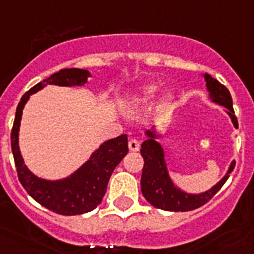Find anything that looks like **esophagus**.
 Wrapping results in <instances>:
<instances>
[{"mask_svg": "<svg viewBox=\"0 0 254 254\" xmlns=\"http://www.w3.org/2000/svg\"><path fill=\"white\" fill-rule=\"evenodd\" d=\"M128 148H129V151H132V152L139 151V142L137 141V139H134V138L129 139V141H128Z\"/></svg>", "mask_w": 254, "mask_h": 254, "instance_id": "obj_1", "label": "esophagus"}]
</instances>
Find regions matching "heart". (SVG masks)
Here are the masks:
<instances>
[{"label": "heart", "mask_w": 254, "mask_h": 254, "mask_svg": "<svg viewBox=\"0 0 254 254\" xmlns=\"http://www.w3.org/2000/svg\"><path fill=\"white\" fill-rule=\"evenodd\" d=\"M159 92V86L156 83H147L144 86L139 87L131 98L132 107H141L151 103L156 98ZM175 95L172 92H166L161 98V107H167L168 105L173 102Z\"/></svg>", "instance_id": "heart-1"}]
</instances>
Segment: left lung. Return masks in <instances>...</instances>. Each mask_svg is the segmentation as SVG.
I'll list each match as a JSON object with an SVG mask.
<instances>
[{
    "label": "left lung",
    "mask_w": 254,
    "mask_h": 254,
    "mask_svg": "<svg viewBox=\"0 0 254 254\" xmlns=\"http://www.w3.org/2000/svg\"><path fill=\"white\" fill-rule=\"evenodd\" d=\"M202 77L206 81L209 100L213 103L223 106L233 126L237 127V117L234 116L233 102L228 89L211 74L203 73ZM144 134L147 136V139L142 143L141 148V154L144 159L141 190L147 202L156 208L171 212H187L203 206L221 190L236 165V162L232 161L226 175L209 190L201 193H188L175 185L171 178L165 149L158 142V139L163 138V133L157 131L154 126L151 129H147Z\"/></svg>",
    "instance_id": "left-lung-1"
}]
</instances>
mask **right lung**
<instances>
[{"label":"right lung","mask_w":254,"mask_h":254,"mask_svg":"<svg viewBox=\"0 0 254 254\" xmlns=\"http://www.w3.org/2000/svg\"><path fill=\"white\" fill-rule=\"evenodd\" d=\"M92 74L87 69L64 68L33 86L21 98L11 132V147L21 185L28 194L50 211L64 216H76L91 212L101 203L113 170L128 153L127 134H121L100 144L74 172L60 180H47L36 176L25 165L20 151V126L22 112L31 95L47 84L62 87H83Z\"/></svg>","instance_id":"obj_1"}]
</instances>
